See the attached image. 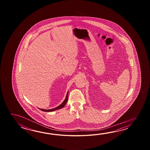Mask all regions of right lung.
<instances>
[{
	"label": "right lung",
	"mask_w": 150,
	"mask_h": 150,
	"mask_svg": "<svg viewBox=\"0 0 150 150\" xmlns=\"http://www.w3.org/2000/svg\"><path fill=\"white\" fill-rule=\"evenodd\" d=\"M67 100H68V92H67V96H66V98H65V100H64L63 102H62V104H61L59 105H58V106L57 107L51 109H48V110H47V109L46 110V109H43L40 108H39V109H40L41 110H42V111H43V112H53V111L56 110H57V109H59L62 108L63 107H64L65 105H66L67 102Z\"/></svg>",
	"instance_id": "obj_1"
}]
</instances>
